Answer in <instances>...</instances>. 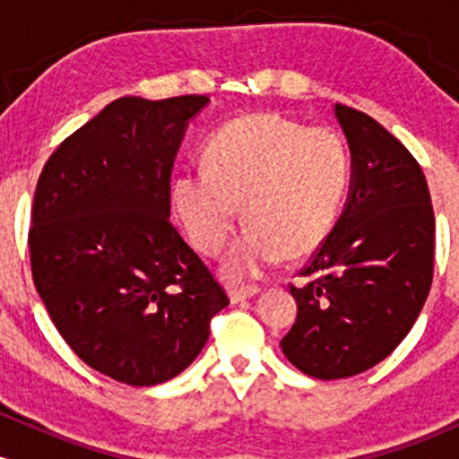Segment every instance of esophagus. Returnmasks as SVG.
Listing matches in <instances>:
<instances>
[{"mask_svg": "<svg viewBox=\"0 0 459 459\" xmlns=\"http://www.w3.org/2000/svg\"><path fill=\"white\" fill-rule=\"evenodd\" d=\"M259 291H261V289L256 287V284H250V287H237V289H233V291H230V302H233V304L244 302V299L256 296Z\"/></svg>", "mask_w": 459, "mask_h": 459, "instance_id": "1", "label": "esophagus"}]
</instances>
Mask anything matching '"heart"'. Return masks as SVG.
I'll return each mask as SVG.
<instances>
[{"instance_id": "b5f03b06", "label": "heart", "mask_w": 459, "mask_h": 459, "mask_svg": "<svg viewBox=\"0 0 459 459\" xmlns=\"http://www.w3.org/2000/svg\"><path fill=\"white\" fill-rule=\"evenodd\" d=\"M207 170H183L172 203L192 244L218 256L239 222L250 224L224 263L233 281L259 276L287 255L299 259L339 218L351 160L343 135L278 114L230 120L204 149Z\"/></svg>"}]
</instances>
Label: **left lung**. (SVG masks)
<instances>
[{"label": "left lung", "mask_w": 459, "mask_h": 459, "mask_svg": "<svg viewBox=\"0 0 459 459\" xmlns=\"http://www.w3.org/2000/svg\"><path fill=\"white\" fill-rule=\"evenodd\" d=\"M351 151L339 222L291 284L298 317L281 347L317 380L376 367L405 339L434 278V209L412 152L377 120L336 103Z\"/></svg>", "instance_id": "obj_1"}]
</instances>
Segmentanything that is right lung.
I'll list each match as a JSON object with an SVG mask.
<instances>
[{
    "mask_svg": "<svg viewBox=\"0 0 459 459\" xmlns=\"http://www.w3.org/2000/svg\"><path fill=\"white\" fill-rule=\"evenodd\" d=\"M204 94L116 99L54 151L28 235L49 317L94 371L155 386L194 362L229 296L170 222L172 166Z\"/></svg>",
    "mask_w": 459,
    "mask_h": 459,
    "instance_id": "obj_1",
    "label": "right lung"
}]
</instances>
